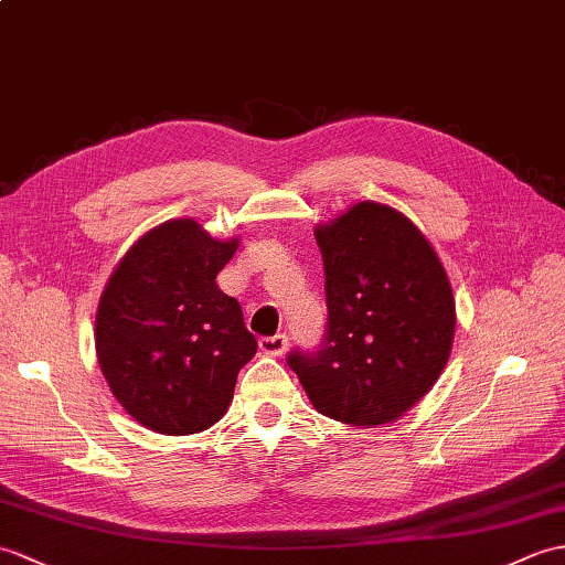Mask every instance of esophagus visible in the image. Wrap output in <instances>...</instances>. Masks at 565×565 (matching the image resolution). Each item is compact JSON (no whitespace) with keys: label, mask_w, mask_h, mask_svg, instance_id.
Here are the masks:
<instances>
[{"label":"esophagus","mask_w":565,"mask_h":565,"mask_svg":"<svg viewBox=\"0 0 565 565\" xmlns=\"http://www.w3.org/2000/svg\"><path fill=\"white\" fill-rule=\"evenodd\" d=\"M259 349H262V353H267V356H284L286 349H288V337L286 334L262 337Z\"/></svg>","instance_id":"1"}]
</instances>
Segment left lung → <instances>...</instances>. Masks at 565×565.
Here are the masks:
<instances>
[{"instance_id": "1", "label": "left lung", "mask_w": 565, "mask_h": 565, "mask_svg": "<svg viewBox=\"0 0 565 565\" xmlns=\"http://www.w3.org/2000/svg\"><path fill=\"white\" fill-rule=\"evenodd\" d=\"M315 238L330 324L320 351H294L288 365L334 422H397L450 359L457 315L448 271L412 218L371 200L318 223Z\"/></svg>"}]
</instances>
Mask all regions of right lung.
<instances>
[{
	"label": "right lung",
	"instance_id": "add662e5",
	"mask_svg": "<svg viewBox=\"0 0 565 565\" xmlns=\"http://www.w3.org/2000/svg\"><path fill=\"white\" fill-rule=\"evenodd\" d=\"M241 238H212L194 218L147 231L117 262L96 312V353L115 399L163 436L214 426L255 356L241 303L216 274Z\"/></svg>",
	"mask_w": 565,
	"mask_h": 565
}]
</instances>
